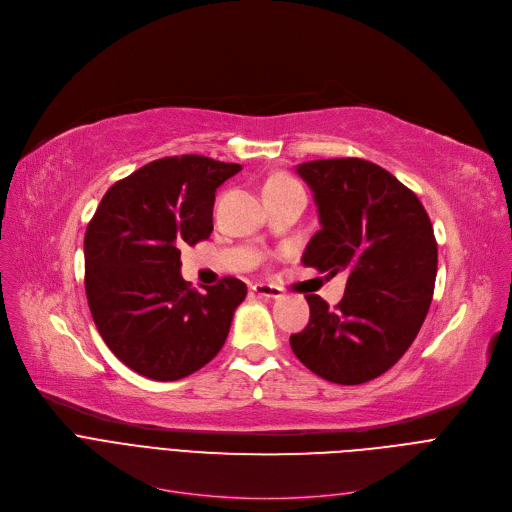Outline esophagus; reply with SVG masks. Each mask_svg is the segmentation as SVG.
Returning a JSON list of instances; mask_svg holds the SVG:
<instances>
[{"label":"esophagus","instance_id":"obj_1","mask_svg":"<svg viewBox=\"0 0 512 512\" xmlns=\"http://www.w3.org/2000/svg\"><path fill=\"white\" fill-rule=\"evenodd\" d=\"M252 291H254L258 297H262V299H279V297L283 295L279 287H275V285H264V283H256V285L252 287Z\"/></svg>","mask_w":512,"mask_h":512}]
</instances>
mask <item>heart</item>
<instances>
[{
	"mask_svg": "<svg viewBox=\"0 0 512 512\" xmlns=\"http://www.w3.org/2000/svg\"><path fill=\"white\" fill-rule=\"evenodd\" d=\"M285 186H297V184L293 182V179H291L289 175H275V177L268 179L264 190H266V188H285Z\"/></svg>",
	"mask_w": 512,
	"mask_h": 512,
	"instance_id": "obj_1",
	"label": "heart"
}]
</instances>
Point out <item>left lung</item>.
<instances>
[{"label": "left lung", "mask_w": 512, "mask_h": 512, "mask_svg": "<svg viewBox=\"0 0 512 512\" xmlns=\"http://www.w3.org/2000/svg\"><path fill=\"white\" fill-rule=\"evenodd\" d=\"M314 194L320 229L304 266L347 273L335 310L306 295L310 322L289 343L308 370L335 384H364L393 368L432 304L438 246L419 198L364 159H322L295 167Z\"/></svg>", "instance_id": "1"}]
</instances>
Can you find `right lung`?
I'll use <instances>...</instances> for the list:
<instances>
[{
  "label": "right lung",
  "mask_w": 512,
  "mask_h": 512,
  "mask_svg": "<svg viewBox=\"0 0 512 512\" xmlns=\"http://www.w3.org/2000/svg\"><path fill=\"white\" fill-rule=\"evenodd\" d=\"M237 163L182 155L113 184L84 235L88 308L119 362L150 380L194 374L213 359L246 285L225 277L204 293L182 277V248L213 231L217 188Z\"/></svg>",
  "instance_id": "obj_1"
}]
</instances>
